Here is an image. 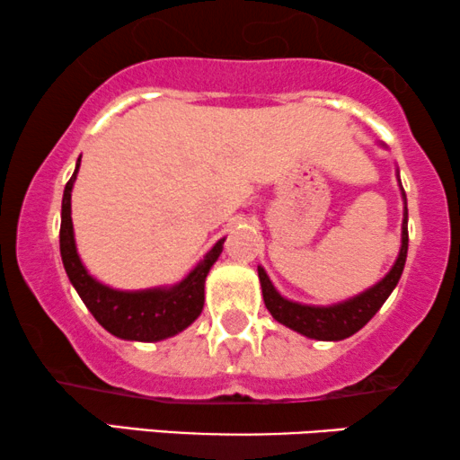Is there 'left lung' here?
Wrapping results in <instances>:
<instances>
[{
	"mask_svg": "<svg viewBox=\"0 0 460 460\" xmlns=\"http://www.w3.org/2000/svg\"><path fill=\"white\" fill-rule=\"evenodd\" d=\"M401 184V182H399ZM401 195H403V225H401V250L399 257L391 267V271L382 278L374 287L363 290L357 297L341 301V304L333 305H304L295 304V301L284 299L270 280L263 267H259V280L261 288H263V301L270 314L284 327L297 331V333L312 337V340L323 341H340L357 333L367 324L376 312L380 310L382 304L397 287L401 273H403L405 259H408V201H405L403 187H401Z\"/></svg>",
	"mask_w": 460,
	"mask_h": 460,
	"instance_id": "8db88e82",
	"label": "left lung"
}]
</instances>
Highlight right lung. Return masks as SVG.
<instances>
[{
	"instance_id": "1",
	"label": "right lung",
	"mask_w": 460,
	"mask_h": 460,
	"mask_svg": "<svg viewBox=\"0 0 460 460\" xmlns=\"http://www.w3.org/2000/svg\"><path fill=\"white\" fill-rule=\"evenodd\" d=\"M80 159L75 163V170L66 184L61 203V259L66 267L69 282L78 290L80 299L89 307L95 321L110 333L120 337V340L131 341H161L167 337L180 333L195 323L203 310V288H206V278L210 267L223 252V240L214 243L210 252L203 257L195 270L184 280L173 287L146 288V290H116L106 284L97 282L95 278L86 271L83 261L78 257L74 240L72 225V189L78 173Z\"/></svg>"
}]
</instances>
